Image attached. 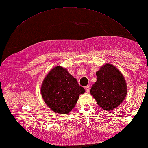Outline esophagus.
<instances>
[{
	"instance_id": "34e87169",
	"label": "esophagus",
	"mask_w": 148,
	"mask_h": 148,
	"mask_svg": "<svg viewBox=\"0 0 148 148\" xmlns=\"http://www.w3.org/2000/svg\"><path fill=\"white\" fill-rule=\"evenodd\" d=\"M85 89H86V92H89V90H90V88H89V86H87L85 87Z\"/></svg>"
}]
</instances>
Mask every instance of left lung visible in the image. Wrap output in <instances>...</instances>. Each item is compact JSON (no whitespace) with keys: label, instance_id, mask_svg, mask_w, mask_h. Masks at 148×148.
<instances>
[{"label":"left lung","instance_id":"obj_1","mask_svg":"<svg viewBox=\"0 0 148 148\" xmlns=\"http://www.w3.org/2000/svg\"><path fill=\"white\" fill-rule=\"evenodd\" d=\"M97 81L92 84L91 95L104 110H112L123 102L127 93L126 82L122 73L110 64L96 72Z\"/></svg>","mask_w":148,"mask_h":148}]
</instances>
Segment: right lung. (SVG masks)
I'll use <instances>...</instances> for the list:
<instances>
[{
    "mask_svg": "<svg viewBox=\"0 0 148 148\" xmlns=\"http://www.w3.org/2000/svg\"><path fill=\"white\" fill-rule=\"evenodd\" d=\"M85 89L66 69L57 66L47 75L42 83L41 92L46 104L54 112L69 114Z\"/></svg>",
    "mask_w": 148,
    "mask_h": 148,
    "instance_id": "add662e5",
    "label": "right lung"
}]
</instances>
